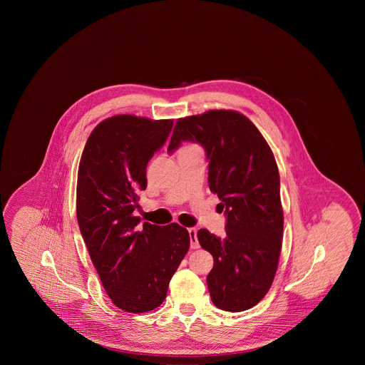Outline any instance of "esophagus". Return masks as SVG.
Listing matches in <instances>:
<instances>
[{
  "mask_svg": "<svg viewBox=\"0 0 365 365\" xmlns=\"http://www.w3.org/2000/svg\"><path fill=\"white\" fill-rule=\"evenodd\" d=\"M187 232H189V237H190V248L197 250L200 245H199V241H197V237H196V234H197L196 228H189Z\"/></svg>",
  "mask_w": 365,
  "mask_h": 365,
  "instance_id": "obj_1",
  "label": "esophagus"
}]
</instances>
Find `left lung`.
I'll return each mask as SVG.
<instances>
[{"instance_id": "8db88e82", "label": "left lung", "mask_w": 365, "mask_h": 365, "mask_svg": "<svg viewBox=\"0 0 365 365\" xmlns=\"http://www.w3.org/2000/svg\"><path fill=\"white\" fill-rule=\"evenodd\" d=\"M182 141L205 148L207 183L227 217L224 238L197 231L200 247L214 257L206 277L211 299L222 310H247L269 292L282 250L280 176L273 151L245 115L227 110L178 120L168 151Z\"/></svg>"}]
</instances>
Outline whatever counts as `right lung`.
I'll list each match as a JSON object with an SVG mask.
<instances>
[{"label": "right lung", "mask_w": 365, "mask_h": 365, "mask_svg": "<svg viewBox=\"0 0 365 365\" xmlns=\"http://www.w3.org/2000/svg\"><path fill=\"white\" fill-rule=\"evenodd\" d=\"M172 120L115 115L91 133L78 170L76 217L103 289L130 314L160 306L190 244L186 228L134 215L147 163L166 143Z\"/></svg>", "instance_id": "1"}]
</instances>
